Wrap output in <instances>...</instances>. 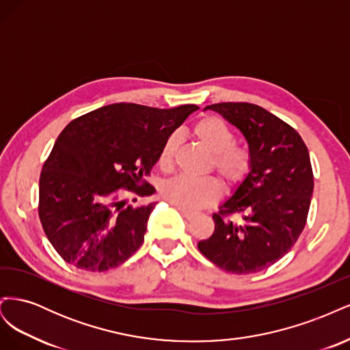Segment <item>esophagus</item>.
<instances>
[{"instance_id": "34e87169", "label": "esophagus", "mask_w": 350, "mask_h": 350, "mask_svg": "<svg viewBox=\"0 0 350 350\" xmlns=\"http://www.w3.org/2000/svg\"><path fill=\"white\" fill-rule=\"evenodd\" d=\"M179 213H181L183 217H185L187 220H191L196 217V211H191V210H187V208H183V207H178Z\"/></svg>"}]
</instances>
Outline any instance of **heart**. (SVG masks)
<instances>
[{
	"label": "heart",
	"instance_id": "b5f03b06",
	"mask_svg": "<svg viewBox=\"0 0 350 350\" xmlns=\"http://www.w3.org/2000/svg\"><path fill=\"white\" fill-rule=\"evenodd\" d=\"M196 139L211 153L210 167H213L228 188L237 187L247 176L251 167V154L247 147L234 143V133L216 116H206L194 125ZM178 135L165 140L159 153V166L163 171L174 167ZM162 197L169 203L187 210H197L213 204L220 196V184L213 176H178L162 185Z\"/></svg>",
	"mask_w": 350,
	"mask_h": 350
}]
</instances>
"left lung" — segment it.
I'll list each match as a JSON object with an SVG mask.
<instances>
[{"label": "left lung", "mask_w": 350, "mask_h": 350, "mask_svg": "<svg viewBox=\"0 0 350 350\" xmlns=\"http://www.w3.org/2000/svg\"><path fill=\"white\" fill-rule=\"evenodd\" d=\"M204 109L220 113L245 137L251 167L213 215V234L197 247L221 270L258 273L286 256L305 228L314 191L310 153L289 124L258 105L224 102ZM230 214L243 220L232 221Z\"/></svg>", "instance_id": "1"}]
</instances>
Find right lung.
<instances>
[{
	"instance_id": "add662e5",
	"label": "right lung",
	"mask_w": 350,
	"mask_h": 350,
	"mask_svg": "<svg viewBox=\"0 0 350 350\" xmlns=\"http://www.w3.org/2000/svg\"><path fill=\"white\" fill-rule=\"evenodd\" d=\"M196 105L159 109L113 103L71 121L54 144L39 179V219L62 260L88 271L118 267L140 248L156 203L118 200L126 188L140 197L165 140Z\"/></svg>"
}]
</instances>
